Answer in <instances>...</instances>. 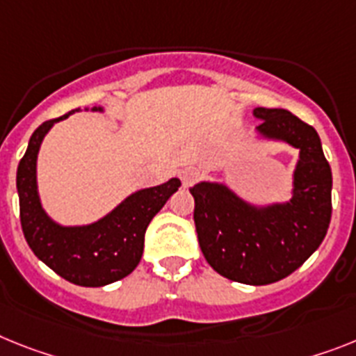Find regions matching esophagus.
Listing matches in <instances>:
<instances>
[{
    "instance_id": "obj_1",
    "label": "esophagus",
    "mask_w": 356,
    "mask_h": 356,
    "mask_svg": "<svg viewBox=\"0 0 356 356\" xmlns=\"http://www.w3.org/2000/svg\"><path fill=\"white\" fill-rule=\"evenodd\" d=\"M197 179H199V172H197L195 168H186V170H183V172H181V181H183L184 188L192 186Z\"/></svg>"
}]
</instances>
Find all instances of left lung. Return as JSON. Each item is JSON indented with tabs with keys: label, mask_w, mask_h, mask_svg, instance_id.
I'll use <instances>...</instances> for the list:
<instances>
[{
	"label": "left lung",
	"mask_w": 356,
	"mask_h": 356,
	"mask_svg": "<svg viewBox=\"0 0 356 356\" xmlns=\"http://www.w3.org/2000/svg\"><path fill=\"white\" fill-rule=\"evenodd\" d=\"M257 132L298 148L293 197L252 206L219 183L190 188L197 238L208 264L235 282L264 286L286 279L324 241L331 220V168L313 127L288 110L259 108Z\"/></svg>",
	"instance_id": "8db88e82"
}]
</instances>
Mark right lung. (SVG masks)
<instances>
[{"label": "right lung", "mask_w": 356, "mask_h": 356, "mask_svg": "<svg viewBox=\"0 0 356 356\" xmlns=\"http://www.w3.org/2000/svg\"><path fill=\"white\" fill-rule=\"evenodd\" d=\"M95 110H103L94 106ZM44 121L32 134L29 148L19 161L16 175L19 195V219L23 235L34 255L72 284L99 288L124 279L137 268L145 248V232L155 213L166 204L181 186L179 179H170L159 186L146 188L127 197L106 217L88 226H59L41 208L35 183V161L41 141L54 122Z\"/></svg>", "instance_id": "right-lung-1"}]
</instances>
